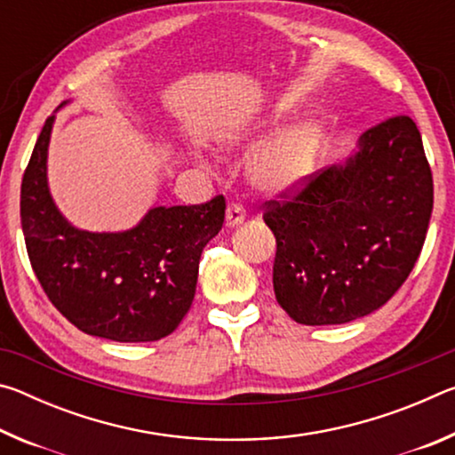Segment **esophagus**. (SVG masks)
Here are the masks:
<instances>
[{"label":"esophagus","instance_id":"esophagus-1","mask_svg":"<svg viewBox=\"0 0 455 455\" xmlns=\"http://www.w3.org/2000/svg\"><path fill=\"white\" fill-rule=\"evenodd\" d=\"M244 217H246V211H244L243 204H238V203H230L228 204V209H227V225L228 227L241 225V222L244 220Z\"/></svg>","mask_w":455,"mask_h":455}]
</instances>
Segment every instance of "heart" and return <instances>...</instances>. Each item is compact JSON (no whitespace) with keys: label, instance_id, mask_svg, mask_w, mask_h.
Here are the masks:
<instances>
[{"label":"heart","instance_id":"obj_1","mask_svg":"<svg viewBox=\"0 0 455 455\" xmlns=\"http://www.w3.org/2000/svg\"><path fill=\"white\" fill-rule=\"evenodd\" d=\"M244 142V138H233ZM321 132L313 122H297L276 132L251 160L252 184L268 195H283L305 179L319 148Z\"/></svg>","mask_w":455,"mask_h":455}]
</instances>
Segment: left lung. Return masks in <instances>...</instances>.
I'll use <instances>...</instances> for the list:
<instances>
[{"label": "left lung", "instance_id": "obj_1", "mask_svg": "<svg viewBox=\"0 0 455 455\" xmlns=\"http://www.w3.org/2000/svg\"><path fill=\"white\" fill-rule=\"evenodd\" d=\"M281 196L263 212L276 238V301L301 325H341L379 309L410 276L434 179L415 122L394 116L361 134L345 164Z\"/></svg>", "mask_w": 455, "mask_h": 455}]
</instances>
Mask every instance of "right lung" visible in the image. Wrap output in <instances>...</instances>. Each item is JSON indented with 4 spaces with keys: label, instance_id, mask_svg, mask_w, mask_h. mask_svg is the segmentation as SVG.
Instances as JSON below:
<instances>
[{
    "label": "right lung",
    "instance_id": "right-lung-1",
    "mask_svg": "<svg viewBox=\"0 0 455 455\" xmlns=\"http://www.w3.org/2000/svg\"><path fill=\"white\" fill-rule=\"evenodd\" d=\"M53 120H45L21 180V228L37 281L84 333L120 343L171 335L195 299L203 249L225 222V196L156 206L122 233L76 228L48 188Z\"/></svg>",
    "mask_w": 455,
    "mask_h": 455
}]
</instances>
